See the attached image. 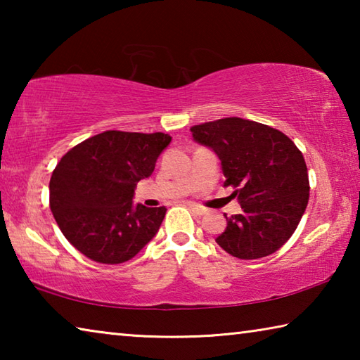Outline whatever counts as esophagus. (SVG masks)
<instances>
[{"mask_svg": "<svg viewBox=\"0 0 360 360\" xmlns=\"http://www.w3.org/2000/svg\"><path fill=\"white\" fill-rule=\"evenodd\" d=\"M187 206H188V208H191L197 216L206 214V208H203V206H200V205H197V203H192V202H188Z\"/></svg>", "mask_w": 360, "mask_h": 360, "instance_id": "esophagus-1", "label": "esophagus"}]
</instances>
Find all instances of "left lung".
<instances>
[{"instance_id": "8db88e82", "label": "left lung", "mask_w": 360, "mask_h": 360, "mask_svg": "<svg viewBox=\"0 0 360 360\" xmlns=\"http://www.w3.org/2000/svg\"><path fill=\"white\" fill-rule=\"evenodd\" d=\"M191 131L221 158L224 187H233L231 195L243 210L227 217L217 245L243 260L276 252L308 205V169L300 149L283 131L240 117L205 122Z\"/></svg>"}]
</instances>
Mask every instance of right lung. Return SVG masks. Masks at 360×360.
I'll return each instance as SVG.
<instances>
[{
    "instance_id": "obj_1",
    "label": "right lung",
    "mask_w": 360,
    "mask_h": 360,
    "mask_svg": "<svg viewBox=\"0 0 360 360\" xmlns=\"http://www.w3.org/2000/svg\"><path fill=\"white\" fill-rule=\"evenodd\" d=\"M165 133L108 130L70 149L53 169L51 211L79 252L98 264H124L154 238L167 208L133 205L138 181L152 174Z\"/></svg>"
}]
</instances>
